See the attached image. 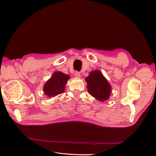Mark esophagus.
I'll list each match as a JSON object with an SVG mask.
<instances>
[{"instance_id": "esophagus-1", "label": "esophagus", "mask_w": 156, "mask_h": 156, "mask_svg": "<svg viewBox=\"0 0 156 156\" xmlns=\"http://www.w3.org/2000/svg\"><path fill=\"white\" fill-rule=\"evenodd\" d=\"M74 76H75V77H77V78H80V77H81V73H80L79 72H75Z\"/></svg>"}]
</instances>
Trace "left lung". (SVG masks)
<instances>
[{"label":"left lung","mask_w":156,"mask_h":156,"mask_svg":"<svg viewBox=\"0 0 156 156\" xmlns=\"http://www.w3.org/2000/svg\"><path fill=\"white\" fill-rule=\"evenodd\" d=\"M88 93L100 101H105L110 98L112 88L110 83L100 70H94L86 77Z\"/></svg>","instance_id":"1"}]
</instances>
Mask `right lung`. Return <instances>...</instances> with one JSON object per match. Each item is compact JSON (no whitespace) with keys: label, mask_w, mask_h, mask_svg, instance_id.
Returning <instances> with one entry per match:
<instances>
[{"label":"right lung","mask_w":156,"mask_h":156,"mask_svg":"<svg viewBox=\"0 0 156 156\" xmlns=\"http://www.w3.org/2000/svg\"><path fill=\"white\" fill-rule=\"evenodd\" d=\"M70 79L69 75L61 72H55L44 84L43 90L47 97H55L65 91L66 84Z\"/></svg>","instance_id":"add662e5"}]
</instances>
